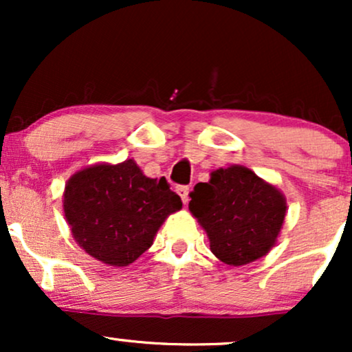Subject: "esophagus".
Wrapping results in <instances>:
<instances>
[{
	"mask_svg": "<svg viewBox=\"0 0 352 352\" xmlns=\"http://www.w3.org/2000/svg\"><path fill=\"white\" fill-rule=\"evenodd\" d=\"M188 192H190V188L187 187V185H180V187H177V193H179L184 204H187L188 201Z\"/></svg>",
	"mask_w": 352,
	"mask_h": 352,
	"instance_id": "34e87169",
	"label": "esophagus"
}]
</instances>
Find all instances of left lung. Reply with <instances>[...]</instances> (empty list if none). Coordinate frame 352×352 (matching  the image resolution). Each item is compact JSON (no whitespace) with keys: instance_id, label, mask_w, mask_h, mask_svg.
<instances>
[{"instance_id":"8db88e82","label":"left lung","mask_w":352,"mask_h":352,"mask_svg":"<svg viewBox=\"0 0 352 352\" xmlns=\"http://www.w3.org/2000/svg\"><path fill=\"white\" fill-rule=\"evenodd\" d=\"M188 208L207 232L210 250L223 263L241 266L265 256L280 235L286 200L243 165L212 172L197 184Z\"/></svg>"}]
</instances>
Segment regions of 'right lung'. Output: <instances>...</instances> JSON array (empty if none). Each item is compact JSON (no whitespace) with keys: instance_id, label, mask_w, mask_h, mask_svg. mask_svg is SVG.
<instances>
[{"instance_id":"add662e5","label":"right lung","mask_w":352,"mask_h":352,"mask_svg":"<svg viewBox=\"0 0 352 352\" xmlns=\"http://www.w3.org/2000/svg\"><path fill=\"white\" fill-rule=\"evenodd\" d=\"M182 200L165 177L148 179L132 159L76 172L64 188V215L84 252L111 266L134 263Z\"/></svg>"}]
</instances>
